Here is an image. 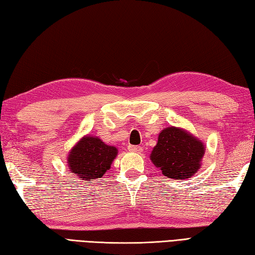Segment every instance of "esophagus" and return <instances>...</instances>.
<instances>
[{
    "instance_id": "34e87169",
    "label": "esophagus",
    "mask_w": 255,
    "mask_h": 255,
    "mask_svg": "<svg viewBox=\"0 0 255 255\" xmlns=\"http://www.w3.org/2000/svg\"><path fill=\"white\" fill-rule=\"evenodd\" d=\"M128 150L130 151V152H140V151L142 150L141 147H139V145H132V144H129L128 145Z\"/></svg>"
}]
</instances>
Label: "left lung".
I'll return each mask as SVG.
<instances>
[{
  "instance_id": "8db88e82",
  "label": "left lung",
  "mask_w": 255,
  "mask_h": 255,
  "mask_svg": "<svg viewBox=\"0 0 255 255\" xmlns=\"http://www.w3.org/2000/svg\"><path fill=\"white\" fill-rule=\"evenodd\" d=\"M204 144L192 134L175 127L165 128L151 153V161L170 178H188L199 169Z\"/></svg>"
}]
</instances>
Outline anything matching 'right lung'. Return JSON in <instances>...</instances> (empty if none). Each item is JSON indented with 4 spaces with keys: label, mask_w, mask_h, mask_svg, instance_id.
<instances>
[{
    "label": "right lung",
    "mask_w": 255,
    "mask_h": 255,
    "mask_svg": "<svg viewBox=\"0 0 255 255\" xmlns=\"http://www.w3.org/2000/svg\"><path fill=\"white\" fill-rule=\"evenodd\" d=\"M117 149L111 147L96 137H84L71 150L68 162L70 170L83 180H95L105 174L113 160L116 158Z\"/></svg>",
    "instance_id": "1"
}]
</instances>
